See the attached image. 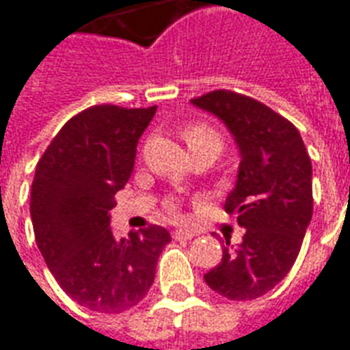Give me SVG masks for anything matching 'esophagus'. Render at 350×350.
Returning <instances> with one entry per match:
<instances>
[{"instance_id": "34e87169", "label": "esophagus", "mask_w": 350, "mask_h": 350, "mask_svg": "<svg viewBox=\"0 0 350 350\" xmlns=\"http://www.w3.org/2000/svg\"><path fill=\"white\" fill-rule=\"evenodd\" d=\"M172 237H174L176 241H189L195 237V234H193V232H189V230H176L174 234H172Z\"/></svg>"}]
</instances>
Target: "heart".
Here are the masks:
<instances>
[{
  "label": "heart",
  "instance_id": "b5f03b06",
  "mask_svg": "<svg viewBox=\"0 0 350 350\" xmlns=\"http://www.w3.org/2000/svg\"><path fill=\"white\" fill-rule=\"evenodd\" d=\"M183 139L187 142L189 150L191 154L193 152H208L213 157L222 152V146H224V139H222L221 131H217L213 126L209 124H202V122H193L187 124L182 131ZM167 211L170 215H178V208L176 204H168Z\"/></svg>",
  "mask_w": 350,
  "mask_h": 350
}]
</instances>
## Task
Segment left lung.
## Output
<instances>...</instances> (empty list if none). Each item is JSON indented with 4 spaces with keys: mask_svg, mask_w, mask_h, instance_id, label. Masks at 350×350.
Masks as SVG:
<instances>
[{
    "mask_svg": "<svg viewBox=\"0 0 350 350\" xmlns=\"http://www.w3.org/2000/svg\"><path fill=\"white\" fill-rule=\"evenodd\" d=\"M219 116L239 146L235 187L224 209L245 228L237 248L222 250L221 263L204 280L230 300H252L286 278L312 221V161L299 129L254 98L213 90L191 100Z\"/></svg>",
    "mask_w": 350,
    "mask_h": 350,
    "instance_id": "8db88e82",
    "label": "left lung"
}]
</instances>
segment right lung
Returning <instances> with one entry per match:
<instances>
[{"instance_id": "add662e5", "label": "right lung", "mask_w": 350, "mask_h": 350, "mask_svg": "<svg viewBox=\"0 0 350 350\" xmlns=\"http://www.w3.org/2000/svg\"><path fill=\"white\" fill-rule=\"evenodd\" d=\"M155 109L89 107L64 124L37 163L31 221L38 250L64 293L92 312L137 306L170 243L157 224L122 239L109 228L116 191L131 178L137 142Z\"/></svg>"}]
</instances>
